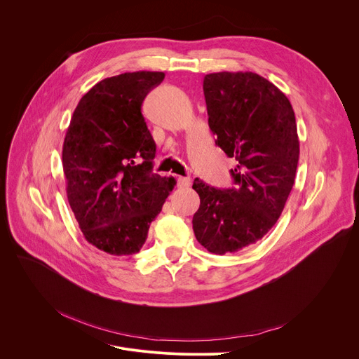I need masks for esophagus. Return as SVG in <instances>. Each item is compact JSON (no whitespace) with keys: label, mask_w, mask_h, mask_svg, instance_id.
I'll list each match as a JSON object with an SVG mask.
<instances>
[{"label":"esophagus","mask_w":359,"mask_h":359,"mask_svg":"<svg viewBox=\"0 0 359 359\" xmlns=\"http://www.w3.org/2000/svg\"><path fill=\"white\" fill-rule=\"evenodd\" d=\"M177 186L180 189H186L190 186V177H183V176H179L177 177Z\"/></svg>","instance_id":"1"}]
</instances>
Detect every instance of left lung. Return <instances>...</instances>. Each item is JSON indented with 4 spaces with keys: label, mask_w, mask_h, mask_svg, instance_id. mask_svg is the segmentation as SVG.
I'll use <instances>...</instances> for the list:
<instances>
[{
    "label": "left lung",
    "mask_w": 359,
    "mask_h": 359,
    "mask_svg": "<svg viewBox=\"0 0 359 359\" xmlns=\"http://www.w3.org/2000/svg\"><path fill=\"white\" fill-rule=\"evenodd\" d=\"M203 93L216 144L238 165L232 189L194 179L201 206L198 242L212 253L238 252L262 239L279 219L299 160L297 120L287 97L252 72L206 74Z\"/></svg>",
    "instance_id": "obj_1"
}]
</instances>
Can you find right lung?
<instances>
[{
  "instance_id": "add662e5",
  "label": "right lung",
  "mask_w": 359,
  "mask_h": 359,
  "mask_svg": "<svg viewBox=\"0 0 359 359\" xmlns=\"http://www.w3.org/2000/svg\"><path fill=\"white\" fill-rule=\"evenodd\" d=\"M165 73L104 79L79 102L62 144L70 208L88 243L106 253H137L175 177L153 173L156 143L142 114Z\"/></svg>"
}]
</instances>
